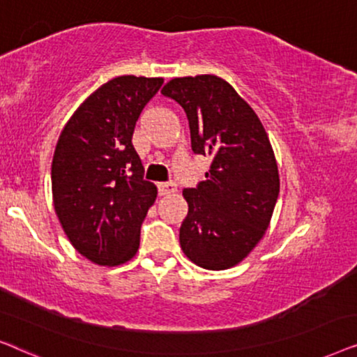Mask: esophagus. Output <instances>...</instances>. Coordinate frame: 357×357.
<instances>
[{
    "instance_id": "esophagus-1",
    "label": "esophagus",
    "mask_w": 357,
    "mask_h": 357,
    "mask_svg": "<svg viewBox=\"0 0 357 357\" xmlns=\"http://www.w3.org/2000/svg\"><path fill=\"white\" fill-rule=\"evenodd\" d=\"M176 189H178V186H176V183H173V181L160 183V184H158V192H160V196H169V194H174Z\"/></svg>"
}]
</instances>
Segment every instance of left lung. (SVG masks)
I'll use <instances>...</instances> for the list:
<instances>
[{"label":"left lung","instance_id":"8db88e82","mask_svg":"<svg viewBox=\"0 0 357 357\" xmlns=\"http://www.w3.org/2000/svg\"><path fill=\"white\" fill-rule=\"evenodd\" d=\"M161 94L186 112L194 153L212 158L206 181L183 191L189 211L179 243L204 269L234 268L263 238L278 202L269 137L250 104L215 75L173 78Z\"/></svg>","mask_w":357,"mask_h":357}]
</instances>
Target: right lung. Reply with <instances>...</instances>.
Wrapping results in <instances>:
<instances>
[{"mask_svg":"<svg viewBox=\"0 0 357 357\" xmlns=\"http://www.w3.org/2000/svg\"><path fill=\"white\" fill-rule=\"evenodd\" d=\"M163 78L117 76L76 109L52 161L54 207L70 243L101 266L132 259L156 186L132 145L135 123Z\"/></svg>","mask_w":357,"mask_h":357,"instance_id":"obj_1","label":"right lung"}]
</instances>
